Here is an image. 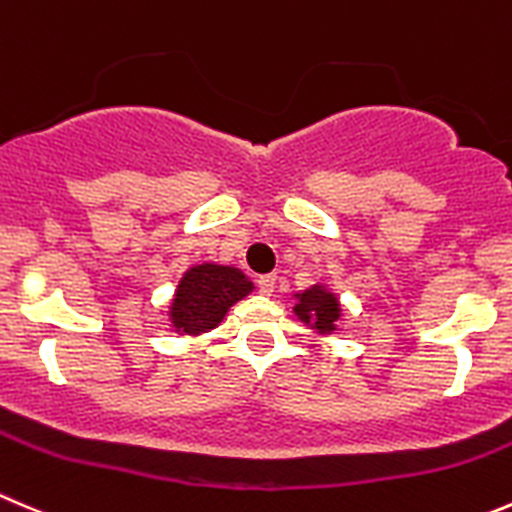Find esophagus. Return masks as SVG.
Here are the masks:
<instances>
[{
    "instance_id": "1",
    "label": "esophagus",
    "mask_w": 512,
    "mask_h": 512,
    "mask_svg": "<svg viewBox=\"0 0 512 512\" xmlns=\"http://www.w3.org/2000/svg\"><path fill=\"white\" fill-rule=\"evenodd\" d=\"M257 287H260L262 295H270L275 290V275H262L257 277Z\"/></svg>"
}]
</instances>
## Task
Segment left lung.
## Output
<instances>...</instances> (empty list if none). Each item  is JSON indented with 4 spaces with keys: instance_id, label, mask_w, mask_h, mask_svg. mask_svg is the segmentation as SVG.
Returning a JSON list of instances; mask_svg holds the SVG:
<instances>
[{
    "instance_id": "left-lung-1",
    "label": "left lung",
    "mask_w": 512,
    "mask_h": 512,
    "mask_svg": "<svg viewBox=\"0 0 512 512\" xmlns=\"http://www.w3.org/2000/svg\"><path fill=\"white\" fill-rule=\"evenodd\" d=\"M297 297L300 302L295 305V315L302 322H312L317 332L335 330V322L340 320V305L332 292H327L325 287H310Z\"/></svg>"
}]
</instances>
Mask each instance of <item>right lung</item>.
I'll return each mask as SVG.
<instances>
[{
  "label": "right lung",
  "instance_id": "add662e5",
  "mask_svg": "<svg viewBox=\"0 0 512 512\" xmlns=\"http://www.w3.org/2000/svg\"><path fill=\"white\" fill-rule=\"evenodd\" d=\"M252 290V282L235 267L197 265L187 270L172 300V322L185 335L212 330L237 300Z\"/></svg>",
  "mask_w": 512,
  "mask_h": 512
}]
</instances>
